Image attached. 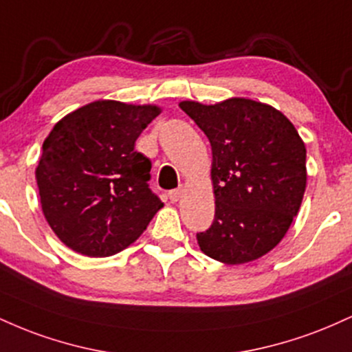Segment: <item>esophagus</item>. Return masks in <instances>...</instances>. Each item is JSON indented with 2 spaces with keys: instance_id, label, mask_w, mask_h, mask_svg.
<instances>
[{
  "instance_id": "1",
  "label": "esophagus",
  "mask_w": 352,
  "mask_h": 352,
  "mask_svg": "<svg viewBox=\"0 0 352 352\" xmlns=\"http://www.w3.org/2000/svg\"><path fill=\"white\" fill-rule=\"evenodd\" d=\"M182 195H184V188H177V190H172V192H168V199L172 201H179L182 199Z\"/></svg>"
}]
</instances>
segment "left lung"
<instances>
[{"label":"left lung","instance_id":"1","mask_svg":"<svg viewBox=\"0 0 352 352\" xmlns=\"http://www.w3.org/2000/svg\"><path fill=\"white\" fill-rule=\"evenodd\" d=\"M179 106L212 145L215 220L197 235L200 250L225 265L265 256L292 227L306 190V145L296 127L248 98Z\"/></svg>","mask_w":352,"mask_h":352}]
</instances>
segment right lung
<instances>
[{"instance_id": "1", "label": "right lung", "mask_w": 352, "mask_h": 352, "mask_svg": "<svg viewBox=\"0 0 352 352\" xmlns=\"http://www.w3.org/2000/svg\"><path fill=\"white\" fill-rule=\"evenodd\" d=\"M155 104L99 99L56 122L36 167L44 218L64 245L92 258L122 252L164 207L148 188L151 160L135 152Z\"/></svg>"}]
</instances>
